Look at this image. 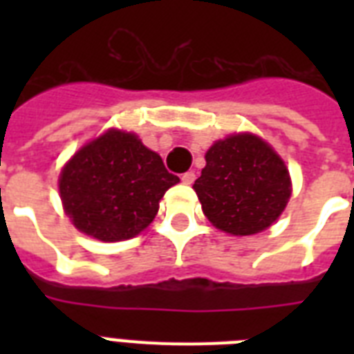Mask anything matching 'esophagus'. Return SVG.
<instances>
[{"instance_id":"esophagus-1","label":"esophagus","mask_w":354,"mask_h":354,"mask_svg":"<svg viewBox=\"0 0 354 354\" xmlns=\"http://www.w3.org/2000/svg\"><path fill=\"white\" fill-rule=\"evenodd\" d=\"M194 172L193 171H189V172H185V174H182V182L185 183V185H191V183L194 182Z\"/></svg>"}]
</instances>
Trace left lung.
<instances>
[{
	"label": "left lung",
	"instance_id": "left-lung-1",
	"mask_svg": "<svg viewBox=\"0 0 354 354\" xmlns=\"http://www.w3.org/2000/svg\"><path fill=\"white\" fill-rule=\"evenodd\" d=\"M193 189L207 221L230 235H255L274 224L290 198L285 161L255 133H233L205 152Z\"/></svg>",
	"mask_w": 354,
	"mask_h": 354
}]
</instances>
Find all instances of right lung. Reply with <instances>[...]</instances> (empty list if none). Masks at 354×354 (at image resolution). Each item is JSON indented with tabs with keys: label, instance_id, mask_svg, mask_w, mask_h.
I'll list each match as a JSON object with an SVG mask.
<instances>
[{
	"label": "right lung",
	"instance_id": "1",
	"mask_svg": "<svg viewBox=\"0 0 354 354\" xmlns=\"http://www.w3.org/2000/svg\"><path fill=\"white\" fill-rule=\"evenodd\" d=\"M178 182L136 133L110 128L75 152L60 172L58 189L79 232L118 242L143 232L167 189Z\"/></svg>",
	"mask_w": 354,
	"mask_h": 354
}]
</instances>
